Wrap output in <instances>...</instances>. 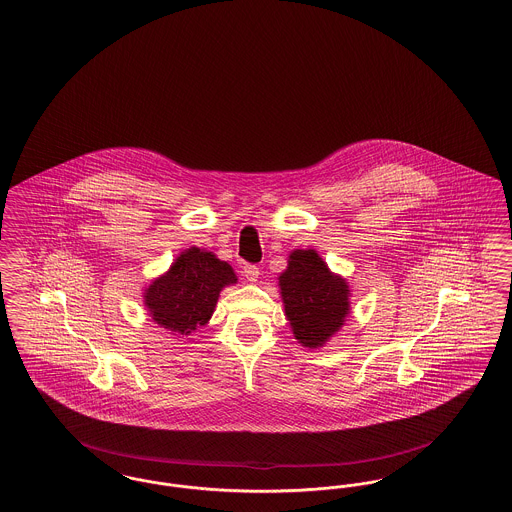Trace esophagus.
Segmentation results:
<instances>
[{"label":"esophagus","mask_w":512,"mask_h":512,"mask_svg":"<svg viewBox=\"0 0 512 512\" xmlns=\"http://www.w3.org/2000/svg\"><path fill=\"white\" fill-rule=\"evenodd\" d=\"M242 272H244V276H246L247 282H257V278H259V274H261L259 266L255 265H244Z\"/></svg>","instance_id":"esophagus-1"}]
</instances>
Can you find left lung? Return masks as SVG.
Segmentation results:
<instances>
[{
    "mask_svg": "<svg viewBox=\"0 0 512 512\" xmlns=\"http://www.w3.org/2000/svg\"><path fill=\"white\" fill-rule=\"evenodd\" d=\"M278 286L291 331L303 347H324L343 328L350 312L347 280L333 274L314 249L289 255Z\"/></svg>",
    "mask_w": 512,
    "mask_h": 512,
    "instance_id": "8db88e82",
    "label": "left lung"
}]
</instances>
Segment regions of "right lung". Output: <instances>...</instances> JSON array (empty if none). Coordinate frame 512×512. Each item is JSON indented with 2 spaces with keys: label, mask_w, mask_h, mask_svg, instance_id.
I'll return each mask as SVG.
<instances>
[{
  "label": "right lung",
  "mask_w": 512,
  "mask_h": 512,
  "mask_svg": "<svg viewBox=\"0 0 512 512\" xmlns=\"http://www.w3.org/2000/svg\"><path fill=\"white\" fill-rule=\"evenodd\" d=\"M236 280L228 263L211 251L190 247L164 276L144 289V305L160 328L173 335H190L209 322L219 293Z\"/></svg>",
  "instance_id": "add662e5"
}]
</instances>
